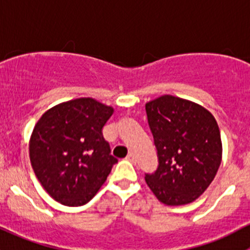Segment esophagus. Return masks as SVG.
Instances as JSON below:
<instances>
[{
	"label": "esophagus",
	"mask_w": 250,
	"mask_h": 250,
	"mask_svg": "<svg viewBox=\"0 0 250 250\" xmlns=\"http://www.w3.org/2000/svg\"><path fill=\"white\" fill-rule=\"evenodd\" d=\"M125 158H127L128 161H130V162H132V163H135V162H137V158H135L134 153H132V152L128 153V156H127V157H125Z\"/></svg>",
	"instance_id": "obj_1"
}]
</instances>
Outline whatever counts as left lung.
<instances>
[{
	"instance_id": "obj_1",
	"label": "left lung",
	"mask_w": 250,
	"mask_h": 250,
	"mask_svg": "<svg viewBox=\"0 0 250 250\" xmlns=\"http://www.w3.org/2000/svg\"><path fill=\"white\" fill-rule=\"evenodd\" d=\"M157 147V170L145 181L160 202L184 206L208 188L223 160L216 120L202 105L174 95L145 104Z\"/></svg>"
}]
</instances>
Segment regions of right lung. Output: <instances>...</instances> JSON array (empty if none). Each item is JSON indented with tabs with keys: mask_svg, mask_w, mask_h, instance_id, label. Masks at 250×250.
<instances>
[{
	"mask_svg": "<svg viewBox=\"0 0 250 250\" xmlns=\"http://www.w3.org/2000/svg\"><path fill=\"white\" fill-rule=\"evenodd\" d=\"M113 107L78 98L50 107L29 140L32 169L44 190L69 207L88 203L106 181L117 158L103 137Z\"/></svg>",
	"mask_w": 250,
	"mask_h": 250,
	"instance_id": "obj_1",
	"label": "right lung"
}]
</instances>
